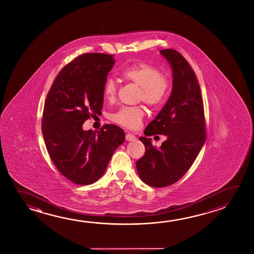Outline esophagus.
Masks as SVG:
<instances>
[{
  "instance_id": "obj_1",
  "label": "esophagus",
  "mask_w": 254,
  "mask_h": 254,
  "mask_svg": "<svg viewBox=\"0 0 254 254\" xmlns=\"http://www.w3.org/2000/svg\"><path fill=\"white\" fill-rule=\"evenodd\" d=\"M136 137L132 134V133H127L126 134V140L127 141H134Z\"/></svg>"
}]
</instances>
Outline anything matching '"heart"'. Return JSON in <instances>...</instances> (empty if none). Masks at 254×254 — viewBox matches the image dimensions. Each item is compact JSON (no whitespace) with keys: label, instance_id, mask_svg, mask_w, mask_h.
Returning a JSON list of instances; mask_svg holds the SVG:
<instances>
[{"label":"heart","instance_id":"b5f03b06","mask_svg":"<svg viewBox=\"0 0 254 254\" xmlns=\"http://www.w3.org/2000/svg\"><path fill=\"white\" fill-rule=\"evenodd\" d=\"M123 77L127 80L140 87L138 99L145 104L157 107L167 98L170 89V80L167 76L161 74L157 67L148 64H135L126 68ZM104 98L113 102L116 99L118 84L116 80L109 77L104 84ZM144 112L140 106L123 107L113 116V121L127 128H137L141 125Z\"/></svg>","mask_w":254,"mask_h":254}]
</instances>
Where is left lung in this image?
Segmentation results:
<instances>
[{"mask_svg":"<svg viewBox=\"0 0 254 254\" xmlns=\"http://www.w3.org/2000/svg\"><path fill=\"white\" fill-rule=\"evenodd\" d=\"M160 54L172 68L173 88L144 134H164L167 140L157 148L151 138H139L145 146V154L136 162L141 181L155 188L167 187L179 181L191 167L206 139L204 105L195 72L176 50H160Z\"/></svg>","mask_w":254,"mask_h":254,"instance_id":"obj_1","label":"left lung"}]
</instances>
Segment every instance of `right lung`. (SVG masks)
Wrapping results in <instances>:
<instances>
[{
	"instance_id": "add662e5",
	"label": "right lung",
	"mask_w": 254,
	"mask_h": 254,
	"mask_svg": "<svg viewBox=\"0 0 254 254\" xmlns=\"http://www.w3.org/2000/svg\"><path fill=\"white\" fill-rule=\"evenodd\" d=\"M114 63L113 55H81L63 68L47 96L42 124L47 150L59 172L75 184L96 183L125 141L116 125L97 132L82 128L87 119L102 113L104 84Z\"/></svg>"
}]
</instances>
